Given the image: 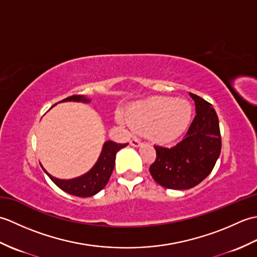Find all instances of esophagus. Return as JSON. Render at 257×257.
<instances>
[{"mask_svg": "<svg viewBox=\"0 0 257 257\" xmlns=\"http://www.w3.org/2000/svg\"><path fill=\"white\" fill-rule=\"evenodd\" d=\"M130 145L134 146V147H140L143 144H141L140 139H138V138H133L132 141H130Z\"/></svg>", "mask_w": 257, "mask_h": 257, "instance_id": "obj_1", "label": "esophagus"}]
</instances>
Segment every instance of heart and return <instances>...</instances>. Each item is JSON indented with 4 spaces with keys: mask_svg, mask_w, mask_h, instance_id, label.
<instances>
[{
    "mask_svg": "<svg viewBox=\"0 0 257 257\" xmlns=\"http://www.w3.org/2000/svg\"><path fill=\"white\" fill-rule=\"evenodd\" d=\"M190 103L171 97H151L133 103L118 120L135 129H148L150 137L158 143H170L178 138L191 119Z\"/></svg>",
    "mask_w": 257,
    "mask_h": 257,
    "instance_id": "obj_1",
    "label": "heart"
}]
</instances>
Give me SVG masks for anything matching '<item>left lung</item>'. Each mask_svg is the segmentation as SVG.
Here are the masks:
<instances>
[{"instance_id": "left-lung-1", "label": "left lung", "mask_w": 257, "mask_h": 257, "mask_svg": "<svg viewBox=\"0 0 257 257\" xmlns=\"http://www.w3.org/2000/svg\"><path fill=\"white\" fill-rule=\"evenodd\" d=\"M195 117L182 140L171 148L155 146L156 161L149 171L157 183L173 190H188L209 176L221 154L219 118L210 102L191 94Z\"/></svg>"}]
</instances>
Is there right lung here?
Returning <instances> with one entry per match:
<instances>
[{
    "label": "right lung",
    "instance_id": "add662e5",
    "mask_svg": "<svg viewBox=\"0 0 257 257\" xmlns=\"http://www.w3.org/2000/svg\"><path fill=\"white\" fill-rule=\"evenodd\" d=\"M63 101H81V102H89L90 99L86 98L83 95H74L65 98L61 100ZM128 144H116L111 140L106 141L103 144L101 154L98 158L95 166L90 170L80 176L78 178L70 179V180H62L51 176L50 173L43 168V170L46 172L48 177L51 178L52 181L55 183L59 189H62L66 193H69L75 196H80V198H87V196H92L99 192L100 190L106 187L109 179L113 170L114 160H116V154L121 149L124 148Z\"/></svg>",
    "mask_w": 257,
    "mask_h": 257
}]
</instances>
